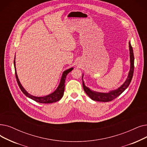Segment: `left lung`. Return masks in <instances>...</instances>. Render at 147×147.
<instances>
[{
	"mask_svg": "<svg viewBox=\"0 0 147 147\" xmlns=\"http://www.w3.org/2000/svg\"><path fill=\"white\" fill-rule=\"evenodd\" d=\"M129 51H130V71L128 74V76L124 82V84L121 85L119 88L114 90L109 91L108 92H100L92 91L89 88L87 87L85 85L83 78H84V73L82 74V84L86 94L90 97L92 100L97 101H102V102H107L111 101L113 99L116 98L118 97L120 94H122L125 89L128 88L131 81L133 72H134V55L133 48L131 46L130 41L129 42Z\"/></svg>",
	"mask_w": 147,
	"mask_h": 147,
	"instance_id": "left-lung-1",
	"label": "left lung"
}]
</instances>
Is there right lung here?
Returning <instances> with one entry per match:
<instances>
[{
  "instance_id": "obj_1",
  "label": "right lung",
  "mask_w": 147,
  "mask_h": 147,
  "mask_svg": "<svg viewBox=\"0 0 147 147\" xmlns=\"http://www.w3.org/2000/svg\"><path fill=\"white\" fill-rule=\"evenodd\" d=\"M14 68H15V74H16V77L17 79V82L18 83V85L20 87V89L23 92V94L26 95V96L30 99L33 100L36 102H38V103H55V102H56L59 101L60 99L62 98L63 95V92H64V89H65V79L67 76L68 74L71 72L72 70L73 69V67L70 68L69 69H67V70H65L63 72L62 77L61 79V81L59 84L58 86V88H56V90L53 92L52 93H51L49 95H45V96H42V97H36V96H34V95L30 94L28 93L26 89H25L23 86L22 85L21 83L18 79V76L17 74L16 71V55H15V58H14Z\"/></svg>"
}]
</instances>
